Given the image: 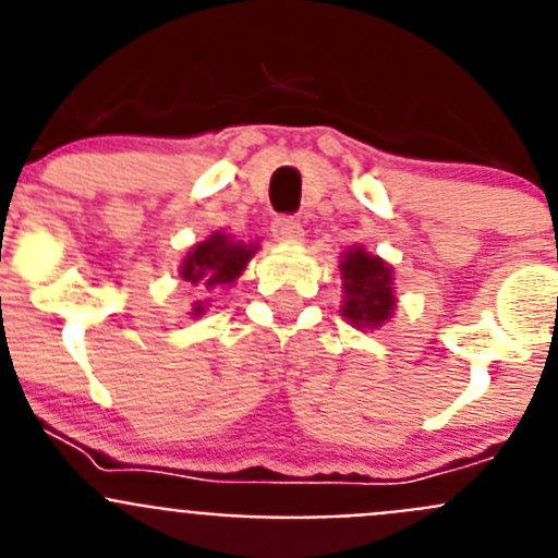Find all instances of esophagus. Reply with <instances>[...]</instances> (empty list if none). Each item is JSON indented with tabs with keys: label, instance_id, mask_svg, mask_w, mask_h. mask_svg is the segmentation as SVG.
<instances>
[{
	"label": "esophagus",
	"instance_id": "34e87169",
	"mask_svg": "<svg viewBox=\"0 0 558 558\" xmlns=\"http://www.w3.org/2000/svg\"><path fill=\"white\" fill-rule=\"evenodd\" d=\"M270 231H274L276 240H284V243H299L304 236L302 223L295 218H290V215H279V218L274 220V226H270Z\"/></svg>",
	"mask_w": 558,
	"mask_h": 558
}]
</instances>
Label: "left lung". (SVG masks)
Returning a JSON list of instances; mask_svg holds the SVG:
<instances>
[{
    "mask_svg": "<svg viewBox=\"0 0 558 558\" xmlns=\"http://www.w3.org/2000/svg\"><path fill=\"white\" fill-rule=\"evenodd\" d=\"M343 315L354 327H379L393 310L391 268L379 256L352 248L343 256Z\"/></svg>",
    "mask_w": 558,
    "mask_h": 558,
    "instance_id": "left-lung-1",
    "label": "left lung"
}]
</instances>
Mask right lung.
Returning a JSON list of instances; mask_svg holds the SVG:
<instances>
[{
	"mask_svg": "<svg viewBox=\"0 0 558 558\" xmlns=\"http://www.w3.org/2000/svg\"><path fill=\"white\" fill-rule=\"evenodd\" d=\"M251 256H254V245L229 243L226 234L218 231L186 254L181 265V279L198 288V293H215L243 274ZM195 313H204V304L195 302Z\"/></svg>",
	"mask_w": 558,
	"mask_h": 558,
	"instance_id": "add662e5",
	"label": "right lung"
}]
</instances>
